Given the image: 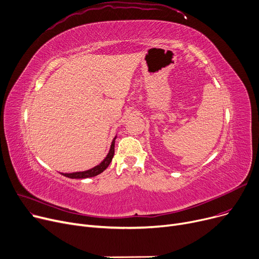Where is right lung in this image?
Instances as JSON below:
<instances>
[{
  "instance_id": "obj_1",
  "label": "right lung",
  "mask_w": 259,
  "mask_h": 259,
  "mask_svg": "<svg viewBox=\"0 0 259 259\" xmlns=\"http://www.w3.org/2000/svg\"><path fill=\"white\" fill-rule=\"evenodd\" d=\"M115 139L116 137L113 139L110 150H109V153L107 154L106 158L101 162L100 165H98L97 167H94L90 170L87 171H83V172H74V173H62L66 178L69 179H87V178H92V176L99 175L100 173H102L104 170H106V168L110 165V162L112 160V157L114 155V144H115Z\"/></svg>"
}]
</instances>
